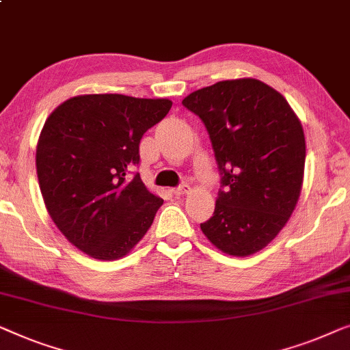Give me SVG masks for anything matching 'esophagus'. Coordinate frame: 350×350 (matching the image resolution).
Segmentation results:
<instances>
[{"label": "esophagus", "instance_id": "obj_1", "mask_svg": "<svg viewBox=\"0 0 350 350\" xmlns=\"http://www.w3.org/2000/svg\"><path fill=\"white\" fill-rule=\"evenodd\" d=\"M189 191H190V187L187 185V184H182V185L176 187V189L171 190V193L176 195V196H180V195H185V193H189Z\"/></svg>", "mask_w": 350, "mask_h": 350}]
</instances>
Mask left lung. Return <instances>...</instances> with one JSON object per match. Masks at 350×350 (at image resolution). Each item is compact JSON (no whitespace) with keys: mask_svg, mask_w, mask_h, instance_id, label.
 Here are the masks:
<instances>
[{"mask_svg":"<svg viewBox=\"0 0 350 350\" xmlns=\"http://www.w3.org/2000/svg\"><path fill=\"white\" fill-rule=\"evenodd\" d=\"M182 105L204 124L222 174L201 231L233 257L258 252L288 222L301 193V122L279 92L250 77L200 88Z\"/></svg>","mask_w":350,"mask_h":350,"instance_id":"8db88e82","label":"left lung"}]
</instances>
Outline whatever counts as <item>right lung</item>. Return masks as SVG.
Here are the masks:
<instances>
[{"label": "right lung", "instance_id": "obj_1", "mask_svg": "<svg viewBox=\"0 0 350 350\" xmlns=\"http://www.w3.org/2000/svg\"><path fill=\"white\" fill-rule=\"evenodd\" d=\"M171 106L166 98L79 95L47 117L36 147L44 204L65 238L90 257H125L163 204L130 170L139 163L142 135Z\"/></svg>", "mask_w": 350, "mask_h": 350}]
</instances>
